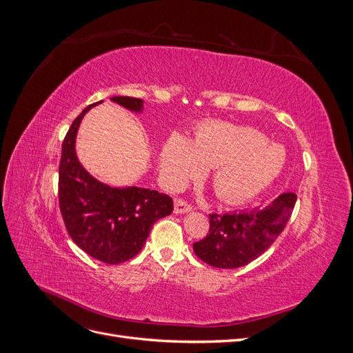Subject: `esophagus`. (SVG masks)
<instances>
[{
	"instance_id": "34e87169",
	"label": "esophagus",
	"mask_w": 353,
	"mask_h": 353,
	"mask_svg": "<svg viewBox=\"0 0 353 353\" xmlns=\"http://www.w3.org/2000/svg\"><path fill=\"white\" fill-rule=\"evenodd\" d=\"M191 209H193V206H191L190 203H187L185 200H183V199H175L174 212L176 213V215H181V213H187V212H190Z\"/></svg>"
}]
</instances>
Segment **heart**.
Instances as JSON below:
<instances>
[{"mask_svg": "<svg viewBox=\"0 0 353 353\" xmlns=\"http://www.w3.org/2000/svg\"><path fill=\"white\" fill-rule=\"evenodd\" d=\"M285 163L279 144L250 128L222 121L203 123L191 144L172 135L160 152V172L170 185L179 187L212 168V185L216 196L228 203L248 201L272 184Z\"/></svg>", "mask_w": 353, "mask_h": 353, "instance_id": "b5f03b06", "label": "heart"}]
</instances>
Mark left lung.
I'll return each mask as SVG.
<instances>
[{
	"mask_svg": "<svg viewBox=\"0 0 353 353\" xmlns=\"http://www.w3.org/2000/svg\"><path fill=\"white\" fill-rule=\"evenodd\" d=\"M294 193H284L265 208L234 213H210L209 234L193 249L203 262L232 270L248 265L268 250L280 236L296 203Z\"/></svg>",
	"mask_w": 353,
	"mask_h": 353,
	"instance_id": "8db88e82",
	"label": "left lung"
}]
</instances>
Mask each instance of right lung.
<instances>
[{"mask_svg": "<svg viewBox=\"0 0 353 353\" xmlns=\"http://www.w3.org/2000/svg\"><path fill=\"white\" fill-rule=\"evenodd\" d=\"M125 109L140 113L143 100L112 97ZM94 103L73 121L61 145L59 166V203L72 240L104 263L117 265L141 252L154 222L170 215L174 201L156 190L110 187L90 175L78 160L74 143L82 117Z\"/></svg>", "mask_w": 353, "mask_h": 353, "instance_id": "1", "label": "right lung"}]
</instances>
